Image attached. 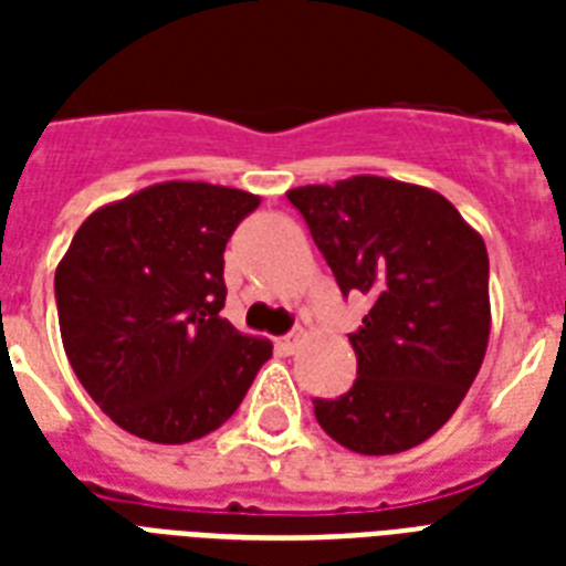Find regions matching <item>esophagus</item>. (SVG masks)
Here are the masks:
<instances>
[{
    "label": "esophagus",
    "instance_id": "obj_1",
    "mask_svg": "<svg viewBox=\"0 0 566 566\" xmlns=\"http://www.w3.org/2000/svg\"><path fill=\"white\" fill-rule=\"evenodd\" d=\"M302 332H293V335H284V337H279V340H275V346H279V349H282L284 355H293L296 353V349H300V344H302Z\"/></svg>",
    "mask_w": 566,
    "mask_h": 566
}]
</instances>
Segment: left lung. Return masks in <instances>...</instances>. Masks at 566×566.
Masks as SVG:
<instances>
[{"label":"left lung","instance_id":"8db88e82","mask_svg":"<svg viewBox=\"0 0 566 566\" xmlns=\"http://www.w3.org/2000/svg\"><path fill=\"white\" fill-rule=\"evenodd\" d=\"M344 296L370 302L349 344V394L314 399L328 438L396 455L455 413L488 353L491 296L482 234L438 190L353 176L287 190Z\"/></svg>","mask_w":566,"mask_h":566}]
</instances>
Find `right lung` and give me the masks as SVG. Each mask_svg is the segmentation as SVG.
<instances>
[{
	"label": "right lung",
	"instance_id": "right-lung-1",
	"mask_svg": "<svg viewBox=\"0 0 566 566\" xmlns=\"http://www.w3.org/2000/svg\"><path fill=\"white\" fill-rule=\"evenodd\" d=\"M261 196L161 181L96 208L55 270L64 353L91 399L128 434L190 443L243 402L266 337L220 317L222 252Z\"/></svg>",
	"mask_w": 566,
	"mask_h": 566
}]
</instances>
